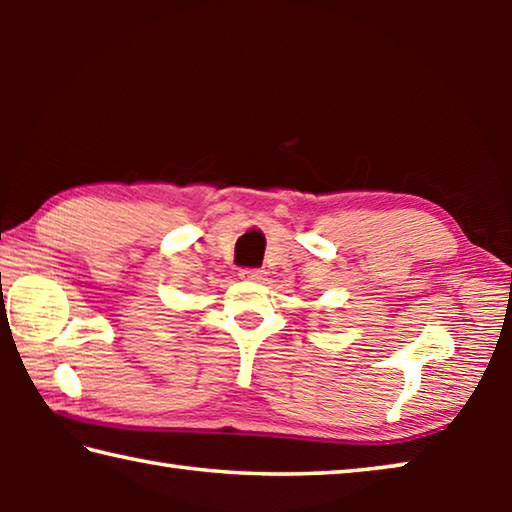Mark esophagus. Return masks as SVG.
Listing matches in <instances>:
<instances>
[{"label":"esophagus","mask_w":512,"mask_h":512,"mask_svg":"<svg viewBox=\"0 0 512 512\" xmlns=\"http://www.w3.org/2000/svg\"><path fill=\"white\" fill-rule=\"evenodd\" d=\"M244 280H250V282H262L266 280V273L259 271V268H244V271L239 273Z\"/></svg>","instance_id":"1"}]
</instances>
